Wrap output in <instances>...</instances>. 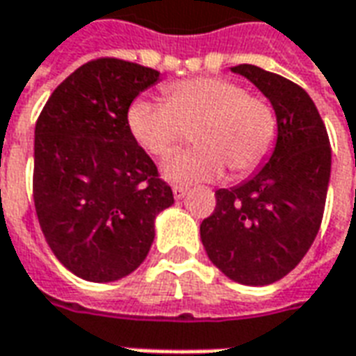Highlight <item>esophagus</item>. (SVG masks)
<instances>
[{
  "mask_svg": "<svg viewBox=\"0 0 356 356\" xmlns=\"http://www.w3.org/2000/svg\"><path fill=\"white\" fill-rule=\"evenodd\" d=\"M171 191H173V196H175L177 200H181V198H185L186 193H188V186H185V185H173V186H171Z\"/></svg>",
  "mask_w": 356,
  "mask_h": 356,
  "instance_id": "esophagus-1",
  "label": "esophagus"
}]
</instances>
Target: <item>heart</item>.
Returning a JSON list of instances; mask_svg holds the SVG:
<instances>
[{
    "label": "heart",
    "instance_id": "obj_1",
    "mask_svg": "<svg viewBox=\"0 0 356 356\" xmlns=\"http://www.w3.org/2000/svg\"><path fill=\"white\" fill-rule=\"evenodd\" d=\"M165 102L137 99L127 108L133 139L154 158L181 145L185 129L196 148L171 156L163 173L173 181H216L225 165L234 177H248L267 162L278 139L275 106L250 95L238 81L202 76L163 86Z\"/></svg>",
    "mask_w": 356,
    "mask_h": 356
}]
</instances>
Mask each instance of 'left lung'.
Segmentation results:
<instances>
[{
  "label": "left lung",
  "instance_id": "left-lung-1",
  "mask_svg": "<svg viewBox=\"0 0 356 356\" xmlns=\"http://www.w3.org/2000/svg\"><path fill=\"white\" fill-rule=\"evenodd\" d=\"M232 72L254 83L278 116V139L263 170L242 185L219 188L200 225L206 254L223 275L267 286L296 267L316 238L328 193L332 150L313 99L298 83L259 66Z\"/></svg>",
  "mask_w": 356,
  "mask_h": 356
}]
</instances>
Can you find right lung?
I'll list each match as a JSON object with an SVG mask.
<instances>
[{"mask_svg": "<svg viewBox=\"0 0 356 356\" xmlns=\"http://www.w3.org/2000/svg\"><path fill=\"white\" fill-rule=\"evenodd\" d=\"M160 80L114 57L81 65L35 122L34 206L51 252L89 282L124 278L145 261L171 186L133 139L127 108Z\"/></svg>", "mask_w": 356, "mask_h": 356, "instance_id": "obj_1", "label": "right lung"}]
</instances>
